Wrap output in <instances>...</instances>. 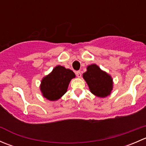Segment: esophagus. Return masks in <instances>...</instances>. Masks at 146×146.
Instances as JSON below:
<instances>
[{"label": "esophagus", "instance_id": "esophagus-1", "mask_svg": "<svg viewBox=\"0 0 146 146\" xmlns=\"http://www.w3.org/2000/svg\"><path fill=\"white\" fill-rule=\"evenodd\" d=\"M76 76H77L78 78H81L82 73H81V72H80V71H77L76 73Z\"/></svg>", "mask_w": 146, "mask_h": 146}]
</instances>
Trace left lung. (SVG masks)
Instances as JSON below:
<instances>
[{"label":"left lung","instance_id":"obj_1","mask_svg":"<svg viewBox=\"0 0 146 146\" xmlns=\"http://www.w3.org/2000/svg\"><path fill=\"white\" fill-rule=\"evenodd\" d=\"M82 77L93 95L100 98H105L110 95L113 88L112 78L96 64L88 66Z\"/></svg>","mask_w":146,"mask_h":146}]
</instances>
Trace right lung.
<instances>
[{
	"mask_svg": "<svg viewBox=\"0 0 146 146\" xmlns=\"http://www.w3.org/2000/svg\"><path fill=\"white\" fill-rule=\"evenodd\" d=\"M76 77L75 73L64 66H57L51 73L42 80L40 90L44 98L51 101L60 99L66 92L69 82Z\"/></svg>",
	"mask_w": 146,
	"mask_h": 146,
	"instance_id": "1",
	"label": "right lung"
}]
</instances>
